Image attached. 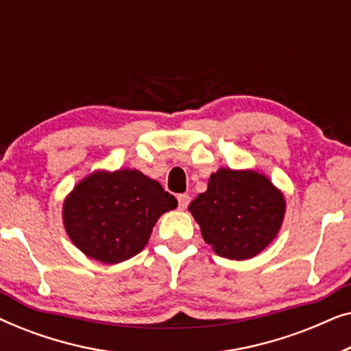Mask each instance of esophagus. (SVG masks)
Listing matches in <instances>:
<instances>
[{"label":"esophagus","mask_w":351,"mask_h":351,"mask_svg":"<svg viewBox=\"0 0 351 351\" xmlns=\"http://www.w3.org/2000/svg\"><path fill=\"white\" fill-rule=\"evenodd\" d=\"M177 201H179V209L184 210V209H186V206H189V203H190V196L186 193H182L177 196Z\"/></svg>","instance_id":"1"}]
</instances>
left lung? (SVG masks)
<instances>
[{
  "instance_id": "obj_1",
  "label": "left lung",
  "mask_w": 351,
  "mask_h": 351,
  "mask_svg": "<svg viewBox=\"0 0 351 351\" xmlns=\"http://www.w3.org/2000/svg\"><path fill=\"white\" fill-rule=\"evenodd\" d=\"M189 210L204 241L220 257L246 261L261 254L280 232L286 199L265 174L222 167Z\"/></svg>"
}]
</instances>
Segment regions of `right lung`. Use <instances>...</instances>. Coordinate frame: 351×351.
<instances>
[{
  "label": "right lung",
  "instance_id": "right-lung-1",
  "mask_svg": "<svg viewBox=\"0 0 351 351\" xmlns=\"http://www.w3.org/2000/svg\"><path fill=\"white\" fill-rule=\"evenodd\" d=\"M176 208L174 195L141 171H94L66 196L62 219L81 252L113 265L137 256L158 219Z\"/></svg>",
  "mask_w": 351,
  "mask_h": 351
}]
</instances>
